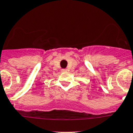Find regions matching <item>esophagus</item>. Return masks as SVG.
<instances>
[{"label": "esophagus", "mask_w": 133, "mask_h": 133, "mask_svg": "<svg viewBox=\"0 0 133 133\" xmlns=\"http://www.w3.org/2000/svg\"><path fill=\"white\" fill-rule=\"evenodd\" d=\"M61 71H62V72H66L67 70H66V69H62V70H61Z\"/></svg>", "instance_id": "34e87169"}]
</instances>
